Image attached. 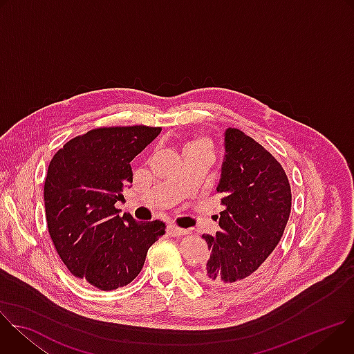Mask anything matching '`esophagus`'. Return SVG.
Returning a JSON list of instances; mask_svg holds the SVG:
<instances>
[{"instance_id":"esophagus-1","label":"esophagus","mask_w":354,"mask_h":354,"mask_svg":"<svg viewBox=\"0 0 354 354\" xmlns=\"http://www.w3.org/2000/svg\"><path fill=\"white\" fill-rule=\"evenodd\" d=\"M190 231L186 228H180L176 225H168V234L172 236H182V235H187Z\"/></svg>"}]
</instances>
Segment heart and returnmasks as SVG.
<instances>
[{"label":"heart","instance_id":"1","mask_svg":"<svg viewBox=\"0 0 354 354\" xmlns=\"http://www.w3.org/2000/svg\"><path fill=\"white\" fill-rule=\"evenodd\" d=\"M203 145H209L205 140H194V141H190L187 145H186V149L189 148H196V147H203Z\"/></svg>","mask_w":354,"mask_h":354}]
</instances>
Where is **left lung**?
<instances>
[{"mask_svg":"<svg viewBox=\"0 0 354 354\" xmlns=\"http://www.w3.org/2000/svg\"><path fill=\"white\" fill-rule=\"evenodd\" d=\"M217 192L225 209L220 231L203 235L212 254L197 277L214 287H236L261 272L281 239L291 189L283 167L263 145L239 129H227Z\"/></svg>","mask_w":354,"mask_h":354,"instance_id":"obj_1","label":"left lung"}]
</instances>
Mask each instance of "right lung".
<instances>
[{"instance_id": "obj_1", "label": "right lung", "mask_w": 354, "mask_h": 354, "mask_svg": "<svg viewBox=\"0 0 354 354\" xmlns=\"http://www.w3.org/2000/svg\"><path fill=\"white\" fill-rule=\"evenodd\" d=\"M160 133L142 124L97 127L67 141L48 164V234L67 269L99 290L131 283L149 246L165 234V223L120 217L115 207L133 183L130 162Z\"/></svg>"}]
</instances>
